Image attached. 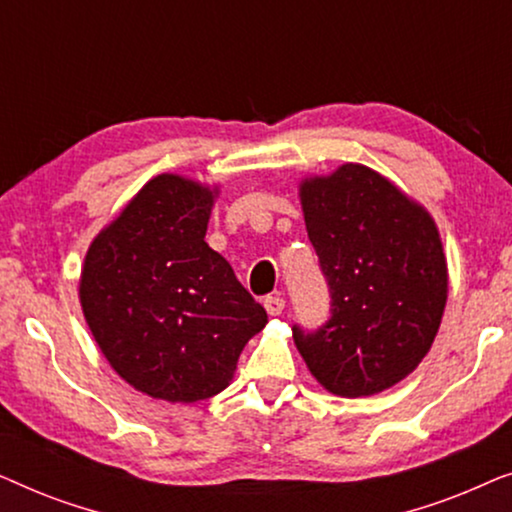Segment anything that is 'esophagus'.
Wrapping results in <instances>:
<instances>
[{"mask_svg":"<svg viewBox=\"0 0 512 512\" xmlns=\"http://www.w3.org/2000/svg\"><path fill=\"white\" fill-rule=\"evenodd\" d=\"M265 310H268V314H272V317H277V314H282L284 310V298L282 296H268L263 300Z\"/></svg>","mask_w":512,"mask_h":512,"instance_id":"esophagus-1","label":"esophagus"}]
</instances>
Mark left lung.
Wrapping results in <instances>:
<instances>
[{"label": "left lung", "instance_id": "1", "mask_svg": "<svg viewBox=\"0 0 512 512\" xmlns=\"http://www.w3.org/2000/svg\"><path fill=\"white\" fill-rule=\"evenodd\" d=\"M331 314L293 326L307 368L335 396H373L419 366L447 300L436 223L394 184L347 163L300 186Z\"/></svg>", "mask_w": 512, "mask_h": 512}]
</instances>
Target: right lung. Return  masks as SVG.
Returning a JSON list of instances; mask_svg holds the SVG:
<instances>
[{"label": "right lung", "instance_id": "right-lung-1", "mask_svg": "<svg viewBox=\"0 0 512 512\" xmlns=\"http://www.w3.org/2000/svg\"><path fill=\"white\" fill-rule=\"evenodd\" d=\"M212 193L174 174L151 179L90 244L81 305L111 368L170 403L219 394L263 305L205 242Z\"/></svg>", "mask_w": 512, "mask_h": 512}]
</instances>
